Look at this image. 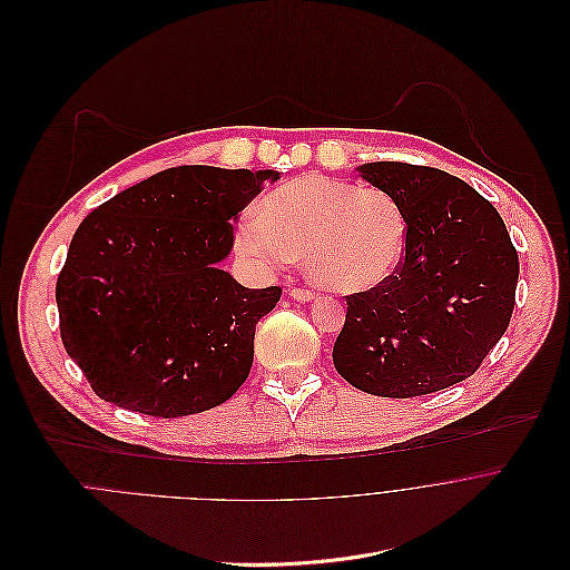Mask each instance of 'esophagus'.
Masks as SVG:
<instances>
[{"label":"esophagus","mask_w":570,"mask_h":570,"mask_svg":"<svg viewBox=\"0 0 570 570\" xmlns=\"http://www.w3.org/2000/svg\"><path fill=\"white\" fill-rule=\"evenodd\" d=\"M289 294H292L294 301H301V303H307V301L314 298V294L309 289H303V287H294Z\"/></svg>","instance_id":"obj_1"}]
</instances>
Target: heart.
Segmentation results:
<instances>
[{
	"label": "heart",
	"instance_id": "heart-1",
	"mask_svg": "<svg viewBox=\"0 0 570 570\" xmlns=\"http://www.w3.org/2000/svg\"><path fill=\"white\" fill-rule=\"evenodd\" d=\"M406 215L380 188L325 175H301L267 193L243 219L238 252L261 269H281L305 256L309 281L353 294L386 283L406 249Z\"/></svg>",
	"mask_w": 570,
	"mask_h": 570
}]
</instances>
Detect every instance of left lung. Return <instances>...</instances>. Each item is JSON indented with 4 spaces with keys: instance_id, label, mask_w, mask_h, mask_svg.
<instances>
[{
    "instance_id": "8db88e82",
    "label": "left lung",
    "mask_w": 570,
    "mask_h": 570,
    "mask_svg": "<svg viewBox=\"0 0 570 570\" xmlns=\"http://www.w3.org/2000/svg\"><path fill=\"white\" fill-rule=\"evenodd\" d=\"M406 215L395 274L346 296L332 362L355 389L415 397L474 375L510 325L519 256L499 210L444 170L402 161L357 168Z\"/></svg>"
}]
</instances>
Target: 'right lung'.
<instances>
[{
  "label": "right lung",
  "mask_w": 570,
  "mask_h": 570,
  "mask_svg": "<svg viewBox=\"0 0 570 570\" xmlns=\"http://www.w3.org/2000/svg\"><path fill=\"white\" fill-rule=\"evenodd\" d=\"M276 170L179 166L94 208L56 283L60 336L94 393L181 417L229 400L254 364L256 323L281 287H243L219 263L238 213Z\"/></svg>",
  "instance_id": "add662e5"
}]
</instances>
